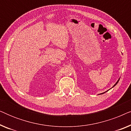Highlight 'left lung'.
I'll return each instance as SVG.
<instances>
[{"label": "left lung", "instance_id": "1", "mask_svg": "<svg viewBox=\"0 0 131 131\" xmlns=\"http://www.w3.org/2000/svg\"><path fill=\"white\" fill-rule=\"evenodd\" d=\"M119 79H120V78L119 79V80H117V82H116V83L115 84H114V86H113L112 88H113V87L114 86H116V85H117V83H118V82H119ZM107 91H106V92H107ZM105 92H103V93H102V94H104V93H105Z\"/></svg>", "mask_w": 131, "mask_h": 131}]
</instances>
